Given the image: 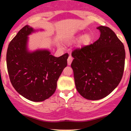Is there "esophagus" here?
Listing matches in <instances>:
<instances>
[{"instance_id":"obj_1","label":"esophagus","mask_w":131,"mask_h":131,"mask_svg":"<svg viewBox=\"0 0 131 131\" xmlns=\"http://www.w3.org/2000/svg\"><path fill=\"white\" fill-rule=\"evenodd\" d=\"M73 60V57L71 56H69L68 58V65H70V64H71Z\"/></svg>"}]
</instances>
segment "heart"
<instances>
[{
  "label": "heart",
  "instance_id": "b5f03b06",
  "mask_svg": "<svg viewBox=\"0 0 131 131\" xmlns=\"http://www.w3.org/2000/svg\"><path fill=\"white\" fill-rule=\"evenodd\" d=\"M79 40V44L80 46H86L88 45L91 42L92 40V37L91 34H89V33H86V34H83L80 37L79 36H78L75 37L74 38H73V39L70 40V41L68 42L69 43H73L77 42L78 40Z\"/></svg>",
  "mask_w": 131,
  "mask_h": 131
}]
</instances>
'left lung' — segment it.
I'll use <instances>...</instances> for the list:
<instances>
[{
	"mask_svg": "<svg viewBox=\"0 0 131 131\" xmlns=\"http://www.w3.org/2000/svg\"><path fill=\"white\" fill-rule=\"evenodd\" d=\"M99 39L92 44L76 49L71 67L76 89L84 98L100 100L110 94L122 79L124 47L110 28L100 26Z\"/></svg>",
	"mask_w": 131,
	"mask_h": 131,
	"instance_id": "obj_1",
	"label": "left lung"
}]
</instances>
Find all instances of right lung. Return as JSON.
<instances>
[{
    "label": "right lung",
    "instance_id": "1",
    "mask_svg": "<svg viewBox=\"0 0 131 131\" xmlns=\"http://www.w3.org/2000/svg\"><path fill=\"white\" fill-rule=\"evenodd\" d=\"M34 31L26 25L11 40L7 49V66L15 89L28 100L42 102L55 92L57 81L67 66L68 54L55 57L47 50L29 52L28 36Z\"/></svg>",
    "mask_w": 131,
    "mask_h": 131
}]
</instances>
